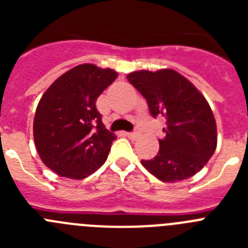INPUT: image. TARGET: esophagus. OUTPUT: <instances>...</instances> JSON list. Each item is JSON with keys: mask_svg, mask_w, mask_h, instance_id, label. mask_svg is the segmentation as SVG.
Here are the masks:
<instances>
[{"mask_svg": "<svg viewBox=\"0 0 248 248\" xmlns=\"http://www.w3.org/2000/svg\"><path fill=\"white\" fill-rule=\"evenodd\" d=\"M125 135L129 138V139H137V138L139 137V134H138L137 131H131V133H125Z\"/></svg>", "mask_w": 248, "mask_h": 248, "instance_id": "esophagus-1", "label": "esophagus"}]
</instances>
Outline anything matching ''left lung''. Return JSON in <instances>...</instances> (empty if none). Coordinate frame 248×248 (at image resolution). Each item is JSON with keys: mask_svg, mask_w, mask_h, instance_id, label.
<instances>
[{"mask_svg": "<svg viewBox=\"0 0 248 248\" xmlns=\"http://www.w3.org/2000/svg\"><path fill=\"white\" fill-rule=\"evenodd\" d=\"M154 118L163 115L165 137L157 155L141 160L144 168L164 183H175L199 172L217 145V129L209 103L190 80L174 69L128 74Z\"/></svg>", "mask_w": 248, "mask_h": 248, "instance_id": "1", "label": "left lung"}]
</instances>
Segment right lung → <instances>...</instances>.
<instances>
[{"mask_svg": "<svg viewBox=\"0 0 248 248\" xmlns=\"http://www.w3.org/2000/svg\"><path fill=\"white\" fill-rule=\"evenodd\" d=\"M117 77L110 68L85 63L62 74L43 94L33 138L39 157L52 171L80 180L105 163L117 137L105 129L95 103Z\"/></svg>", "mask_w": 248, "mask_h": 248, "instance_id": "right-lung-1", "label": "right lung"}]
</instances>
